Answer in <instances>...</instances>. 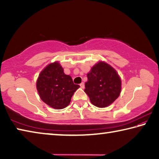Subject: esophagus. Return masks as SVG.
I'll list each match as a JSON object with an SVG mask.
<instances>
[{
    "label": "esophagus",
    "instance_id": "obj_1",
    "mask_svg": "<svg viewBox=\"0 0 159 159\" xmlns=\"http://www.w3.org/2000/svg\"><path fill=\"white\" fill-rule=\"evenodd\" d=\"M80 88H84V87H85V84H84V83H81L80 84Z\"/></svg>",
    "mask_w": 159,
    "mask_h": 159
}]
</instances>
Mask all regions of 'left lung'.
Masks as SVG:
<instances>
[{"instance_id": "8db88e82", "label": "left lung", "mask_w": 159, "mask_h": 159, "mask_svg": "<svg viewBox=\"0 0 159 159\" xmlns=\"http://www.w3.org/2000/svg\"><path fill=\"white\" fill-rule=\"evenodd\" d=\"M87 76L84 91L93 105L104 108L119 97L121 80L117 71L109 64L99 61L91 68Z\"/></svg>"}]
</instances>
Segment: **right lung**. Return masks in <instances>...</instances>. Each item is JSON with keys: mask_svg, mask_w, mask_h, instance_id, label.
Here are the masks:
<instances>
[{"mask_svg": "<svg viewBox=\"0 0 159 159\" xmlns=\"http://www.w3.org/2000/svg\"><path fill=\"white\" fill-rule=\"evenodd\" d=\"M80 86L74 84L71 77L64 73L59 61L48 64L40 73L36 88L41 99L48 106L55 109L66 107Z\"/></svg>", "mask_w": 159, "mask_h": 159, "instance_id": "add662e5", "label": "right lung"}]
</instances>
